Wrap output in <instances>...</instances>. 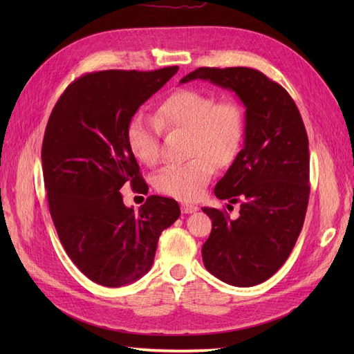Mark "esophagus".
<instances>
[{
	"mask_svg": "<svg viewBox=\"0 0 354 354\" xmlns=\"http://www.w3.org/2000/svg\"><path fill=\"white\" fill-rule=\"evenodd\" d=\"M199 208L196 205H194V203H181V211H183L185 214H192V212H196Z\"/></svg>",
	"mask_w": 354,
	"mask_h": 354,
	"instance_id": "obj_1",
	"label": "esophagus"
}]
</instances>
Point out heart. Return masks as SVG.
I'll use <instances>...</instances> for the list:
<instances>
[{"mask_svg": "<svg viewBox=\"0 0 354 354\" xmlns=\"http://www.w3.org/2000/svg\"><path fill=\"white\" fill-rule=\"evenodd\" d=\"M160 130L189 131L187 153L181 165L164 167L153 178L158 192L180 201L202 196L214 165L226 167L236 158L245 137V115L239 103L216 102L198 90H177L158 106L155 118L134 115L127 124L125 140L131 155L145 165L159 156Z\"/></svg>", "mask_w": 354, "mask_h": 354, "instance_id": "heart-1", "label": "heart"}]
</instances>
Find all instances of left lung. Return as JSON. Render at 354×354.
Masks as SVG:
<instances>
[{"instance_id":"obj_1","label":"left lung","mask_w":354,"mask_h":354,"mask_svg":"<svg viewBox=\"0 0 354 354\" xmlns=\"http://www.w3.org/2000/svg\"><path fill=\"white\" fill-rule=\"evenodd\" d=\"M209 81L233 91L245 108L242 151L216 185L218 199L236 203L238 218L216 208L202 246L207 270L233 286L269 279L291 254L308 203V138L291 95L250 68H199L180 81Z\"/></svg>"}]
</instances>
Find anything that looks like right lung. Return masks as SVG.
<instances>
[{
  "mask_svg": "<svg viewBox=\"0 0 354 354\" xmlns=\"http://www.w3.org/2000/svg\"><path fill=\"white\" fill-rule=\"evenodd\" d=\"M177 71L84 75L50 115L41 159L51 218L69 259L99 285L140 279L153 264L160 233L180 217L174 199L152 195L134 211L121 194L125 183L147 194L125 128Z\"/></svg>",
  "mask_w": 354,
  "mask_h": 354,
  "instance_id": "obj_1",
  "label": "right lung"
}]
</instances>
